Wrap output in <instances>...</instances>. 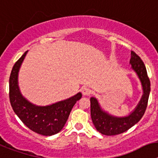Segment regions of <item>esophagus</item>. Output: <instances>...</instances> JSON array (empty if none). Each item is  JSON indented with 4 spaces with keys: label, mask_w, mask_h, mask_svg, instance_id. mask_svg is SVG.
Returning a JSON list of instances; mask_svg holds the SVG:
<instances>
[{
    "label": "esophagus",
    "mask_w": 158,
    "mask_h": 158,
    "mask_svg": "<svg viewBox=\"0 0 158 158\" xmlns=\"http://www.w3.org/2000/svg\"><path fill=\"white\" fill-rule=\"evenodd\" d=\"M81 92L83 95H89L90 94V90L87 87H83L81 88Z\"/></svg>",
    "instance_id": "1"
}]
</instances>
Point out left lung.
<instances>
[{
  "label": "left lung",
  "instance_id": "obj_1",
  "mask_svg": "<svg viewBox=\"0 0 158 158\" xmlns=\"http://www.w3.org/2000/svg\"><path fill=\"white\" fill-rule=\"evenodd\" d=\"M131 68L139 78L143 90V94L135 109L127 116L117 117L110 114L101 108L97 98H90V115L93 124L98 132L104 135L112 136L122 134L138 123L145 114L147 107L150 92V81L147 75L146 68L139 56L131 52L130 60Z\"/></svg>",
  "mask_w": 158,
  "mask_h": 158
}]
</instances>
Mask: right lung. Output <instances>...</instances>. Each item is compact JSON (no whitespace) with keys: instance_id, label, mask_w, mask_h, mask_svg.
Here are the masks:
<instances>
[{"instance_id":"obj_1","label":"right lung","mask_w":158,"mask_h":158,"mask_svg":"<svg viewBox=\"0 0 158 158\" xmlns=\"http://www.w3.org/2000/svg\"><path fill=\"white\" fill-rule=\"evenodd\" d=\"M28 51L13 66L9 77V100L13 110L26 127L37 134L52 136L64 128L71 109L82 97L79 92L68 99L48 106H36L22 95L18 86V73Z\"/></svg>"}]
</instances>
